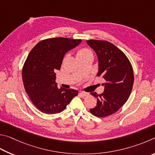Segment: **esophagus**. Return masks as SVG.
Instances as JSON below:
<instances>
[{
  "mask_svg": "<svg viewBox=\"0 0 155 155\" xmlns=\"http://www.w3.org/2000/svg\"><path fill=\"white\" fill-rule=\"evenodd\" d=\"M80 94L81 95H82V97H86V96L88 95V93H85V92H83V91H80Z\"/></svg>",
  "mask_w": 155,
  "mask_h": 155,
  "instance_id": "esophagus-1",
  "label": "esophagus"
}]
</instances>
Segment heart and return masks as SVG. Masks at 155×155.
Wrapping results in <instances>:
<instances>
[{"mask_svg": "<svg viewBox=\"0 0 155 155\" xmlns=\"http://www.w3.org/2000/svg\"><path fill=\"white\" fill-rule=\"evenodd\" d=\"M92 54L90 50H88V49L84 48V49H81V50H80L78 51L77 56H78V58H80V57L86 56V55H88V54Z\"/></svg>", "mask_w": 155, "mask_h": 155, "instance_id": "obj_1", "label": "heart"}]
</instances>
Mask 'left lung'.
Wrapping results in <instances>:
<instances>
[{"mask_svg": "<svg viewBox=\"0 0 155 155\" xmlns=\"http://www.w3.org/2000/svg\"><path fill=\"white\" fill-rule=\"evenodd\" d=\"M98 59V77L104 78L102 94L91 93L97 98V105L90 112L97 117H105L117 112L128 100L134 85V71L123 51L106 41L88 40Z\"/></svg>", "mask_w": 155, "mask_h": 155, "instance_id": "8db88e82", "label": "left lung"}]
</instances>
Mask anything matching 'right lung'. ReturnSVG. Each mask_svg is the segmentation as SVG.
I'll list each match as a JSON object with an SVG mask.
<instances>
[{
	"mask_svg": "<svg viewBox=\"0 0 155 155\" xmlns=\"http://www.w3.org/2000/svg\"><path fill=\"white\" fill-rule=\"evenodd\" d=\"M81 39L58 37L43 40L32 48L22 69L24 88L34 105L43 113L54 114L63 111L78 91L57 86L56 73L64 56Z\"/></svg>",
	"mask_w": 155,
	"mask_h": 155,
	"instance_id": "obj_1",
	"label": "right lung"
}]
</instances>
